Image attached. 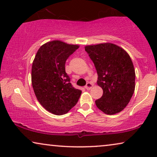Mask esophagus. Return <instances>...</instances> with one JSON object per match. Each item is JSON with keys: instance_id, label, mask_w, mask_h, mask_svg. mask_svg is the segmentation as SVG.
<instances>
[{"instance_id": "1", "label": "esophagus", "mask_w": 157, "mask_h": 157, "mask_svg": "<svg viewBox=\"0 0 157 157\" xmlns=\"http://www.w3.org/2000/svg\"><path fill=\"white\" fill-rule=\"evenodd\" d=\"M92 87H93V84H92L91 83H87V84L86 85V86H85V88L87 90H90Z\"/></svg>"}]
</instances>
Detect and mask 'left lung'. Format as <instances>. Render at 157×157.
Instances as JSON below:
<instances>
[{
	"instance_id": "obj_1",
	"label": "left lung",
	"mask_w": 157,
	"mask_h": 157,
	"mask_svg": "<svg viewBox=\"0 0 157 157\" xmlns=\"http://www.w3.org/2000/svg\"><path fill=\"white\" fill-rule=\"evenodd\" d=\"M85 51L97 71L103 96L95 103L106 114L119 113L129 103L135 89V70L128 53L111 43L88 45Z\"/></svg>"
}]
</instances>
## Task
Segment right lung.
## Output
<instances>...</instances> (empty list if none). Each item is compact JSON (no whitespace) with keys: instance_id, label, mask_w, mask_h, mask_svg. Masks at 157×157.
<instances>
[{"instance_id":"right-lung-1","label":"right lung","mask_w":157,"mask_h":157,"mask_svg":"<svg viewBox=\"0 0 157 157\" xmlns=\"http://www.w3.org/2000/svg\"><path fill=\"white\" fill-rule=\"evenodd\" d=\"M78 45L61 40L47 42L38 49L32 64L31 82L41 106L56 115L68 113L78 102L81 91L73 87L66 73V61Z\"/></svg>"}]
</instances>
